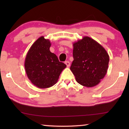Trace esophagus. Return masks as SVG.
Masks as SVG:
<instances>
[{
	"instance_id": "esophagus-1",
	"label": "esophagus",
	"mask_w": 129,
	"mask_h": 129,
	"mask_svg": "<svg viewBox=\"0 0 129 129\" xmlns=\"http://www.w3.org/2000/svg\"><path fill=\"white\" fill-rule=\"evenodd\" d=\"M65 64H66L67 67H69L70 66V62H69V61H65Z\"/></svg>"
}]
</instances>
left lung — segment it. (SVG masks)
Returning a JSON list of instances; mask_svg holds the SVG:
<instances>
[{
	"label": "left lung",
	"mask_w": 129,
	"mask_h": 129,
	"mask_svg": "<svg viewBox=\"0 0 129 129\" xmlns=\"http://www.w3.org/2000/svg\"><path fill=\"white\" fill-rule=\"evenodd\" d=\"M74 60L70 68L76 80L82 86L93 87L106 75L109 56L101 44L88 36L73 44Z\"/></svg>",
	"instance_id": "left-lung-1"
}]
</instances>
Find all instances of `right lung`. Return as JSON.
Segmentation results:
<instances>
[{"label":"right lung","mask_w":129,"mask_h":129,"mask_svg":"<svg viewBox=\"0 0 129 129\" xmlns=\"http://www.w3.org/2000/svg\"><path fill=\"white\" fill-rule=\"evenodd\" d=\"M49 39L41 36L35 42L25 57L24 67L28 78L39 88H48L56 84L61 72L67 67L50 51Z\"/></svg>","instance_id":"add662e5"}]
</instances>
